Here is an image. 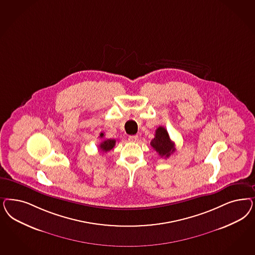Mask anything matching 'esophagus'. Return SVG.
Returning a JSON list of instances; mask_svg holds the SVG:
<instances>
[{
    "label": "esophagus",
    "instance_id": "34e87169",
    "mask_svg": "<svg viewBox=\"0 0 255 255\" xmlns=\"http://www.w3.org/2000/svg\"><path fill=\"white\" fill-rule=\"evenodd\" d=\"M138 140H139V137L137 135H132V136L128 137V140L130 142H136V141H138Z\"/></svg>",
    "mask_w": 255,
    "mask_h": 255
}]
</instances>
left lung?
Returning <instances> with one entry per match:
<instances>
[{"label": "left lung", "instance_id": "1", "mask_svg": "<svg viewBox=\"0 0 255 255\" xmlns=\"http://www.w3.org/2000/svg\"><path fill=\"white\" fill-rule=\"evenodd\" d=\"M150 144L161 157H169L175 151L174 142L171 140L168 131L163 127L156 128L155 138L151 140Z\"/></svg>", "mask_w": 255, "mask_h": 255}]
</instances>
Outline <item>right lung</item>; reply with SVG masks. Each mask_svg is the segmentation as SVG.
I'll return each instance as SVG.
<instances>
[{"label":"right lung","mask_w":255,"mask_h":255,"mask_svg":"<svg viewBox=\"0 0 255 255\" xmlns=\"http://www.w3.org/2000/svg\"><path fill=\"white\" fill-rule=\"evenodd\" d=\"M103 137H104V133L101 132L99 135V138H103ZM115 142H116V140L115 139H106V140H102V142L99 144V148L103 152H108L115 147Z\"/></svg>","instance_id":"obj_1"}]
</instances>
